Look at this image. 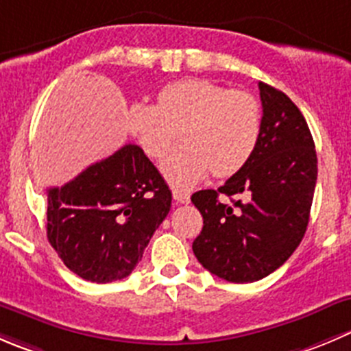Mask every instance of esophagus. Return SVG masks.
I'll return each instance as SVG.
<instances>
[{
	"label": "esophagus",
	"instance_id": "1",
	"mask_svg": "<svg viewBox=\"0 0 351 351\" xmlns=\"http://www.w3.org/2000/svg\"><path fill=\"white\" fill-rule=\"evenodd\" d=\"M173 199L180 204H189L190 202V193L182 192V190H173Z\"/></svg>",
	"mask_w": 351,
	"mask_h": 351
}]
</instances>
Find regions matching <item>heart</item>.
Masks as SVG:
<instances>
[{
    "instance_id": "b5f03b06",
    "label": "heart",
    "mask_w": 351,
    "mask_h": 351,
    "mask_svg": "<svg viewBox=\"0 0 351 351\" xmlns=\"http://www.w3.org/2000/svg\"><path fill=\"white\" fill-rule=\"evenodd\" d=\"M128 128L142 151L159 159L183 130L185 145L169 152L161 171L171 185L189 189L213 171L226 178L255 152L262 128L258 101L206 78H185L159 90L158 104L135 103Z\"/></svg>"
}]
</instances>
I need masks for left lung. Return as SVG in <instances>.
I'll return each mask as SVG.
<instances>
[{
  "instance_id": "1",
  "label": "left lung",
  "mask_w": 351,
  "mask_h": 351,
  "mask_svg": "<svg viewBox=\"0 0 351 351\" xmlns=\"http://www.w3.org/2000/svg\"><path fill=\"white\" fill-rule=\"evenodd\" d=\"M258 90L262 128L250 161L217 190L192 195L204 217L193 254L230 283H254L288 261L307 230L317 182V154L304 114L271 85L258 82ZM219 193L234 206L221 203Z\"/></svg>"
}]
</instances>
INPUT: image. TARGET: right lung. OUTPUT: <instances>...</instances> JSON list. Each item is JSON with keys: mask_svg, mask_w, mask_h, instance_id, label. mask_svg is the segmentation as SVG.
Wrapping results in <instances>:
<instances>
[{"mask_svg": "<svg viewBox=\"0 0 351 351\" xmlns=\"http://www.w3.org/2000/svg\"><path fill=\"white\" fill-rule=\"evenodd\" d=\"M46 193L51 247L93 283L127 278L171 207V190L135 144Z\"/></svg>", "mask_w": 351, "mask_h": 351, "instance_id": "right-lung-1", "label": "right lung"}]
</instances>
